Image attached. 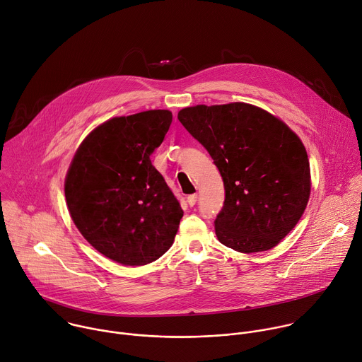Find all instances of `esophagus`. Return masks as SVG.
Instances as JSON below:
<instances>
[{"instance_id":"obj_1","label":"esophagus","mask_w":362,"mask_h":362,"mask_svg":"<svg viewBox=\"0 0 362 362\" xmlns=\"http://www.w3.org/2000/svg\"><path fill=\"white\" fill-rule=\"evenodd\" d=\"M196 202H197V194H196V193L187 196V203H189V206H194Z\"/></svg>"}]
</instances>
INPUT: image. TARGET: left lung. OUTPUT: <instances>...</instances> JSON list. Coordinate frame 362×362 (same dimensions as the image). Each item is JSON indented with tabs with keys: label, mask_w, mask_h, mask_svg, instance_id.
Listing matches in <instances>:
<instances>
[{
	"label": "left lung",
	"mask_w": 362,
	"mask_h": 362,
	"mask_svg": "<svg viewBox=\"0 0 362 362\" xmlns=\"http://www.w3.org/2000/svg\"><path fill=\"white\" fill-rule=\"evenodd\" d=\"M177 117L224 183V204L214 220L218 242L240 253L277 246L310 197V162L300 138L279 117L243 102L196 105Z\"/></svg>",
	"instance_id": "8db88e82"
}]
</instances>
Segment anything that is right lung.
<instances>
[{
  "label": "right lung",
  "mask_w": 362,
  "mask_h": 362,
  "mask_svg": "<svg viewBox=\"0 0 362 362\" xmlns=\"http://www.w3.org/2000/svg\"><path fill=\"white\" fill-rule=\"evenodd\" d=\"M172 112H139L106 120L78 148L65 179L69 214L105 257L145 266L163 256L183 210L151 162Z\"/></svg>",
  "instance_id": "1"
}]
</instances>
